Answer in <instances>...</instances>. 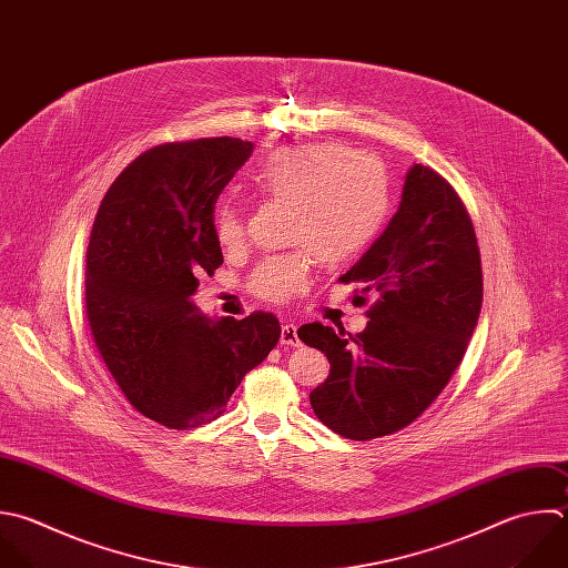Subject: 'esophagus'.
Masks as SVG:
<instances>
[{
  "label": "esophagus",
  "instance_id": "1",
  "mask_svg": "<svg viewBox=\"0 0 568 568\" xmlns=\"http://www.w3.org/2000/svg\"><path fill=\"white\" fill-rule=\"evenodd\" d=\"M280 342L286 346H300V337H297V326L295 324H284L282 326V335Z\"/></svg>",
  "mask_w": 568,
  "mask_h": 568
}]
</instances>
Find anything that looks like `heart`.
<instances>
[{
    "label": "heart",
    "mask_w": 568,
    "mask_h": 568,
    "mask_svg": "<svg viewBox=\"0 0 568 568\" xmlns=\"http://www.w3.org/2000/svg\"><path fill=\"white\" fill-rule=\"evenodd\" d=\"M262 191L288 204V242L304 246L262 262L251 288L273 302L306 288L313 257L335 264L359 253L388 213V180L371 158L335 144L282 149L266 158L257 173ZM244 233V211L224 202L217 213V237L231 246Z\"/></svg>",
    "instance_id": "1"
}]
</instances>
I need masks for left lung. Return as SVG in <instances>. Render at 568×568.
Wrapping results in <instances>:
<instances>
[{
    "instance_id": "8db88e82",
    "label": "left lung",
    "mask_w": 568,
    "mask_h": 568,
    "mask_svg": "<svg viewBox=\"0 0 568 568\" xmlns=\"http://www.w3.org/2000/svg\"><path fill=\"white\" fill-rule=\"evenodd\" d=\"M342 282L377 295L355 337L320 322L297 335L331 373L311 390L320 422L348 439L390 435L417 419L462 362L481 308V264L466 206L433 169L413 164L384 233Z\"/></svg>"
}]
</instances>
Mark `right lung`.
Masks as SVG:
<instances>
[{
  "label": "right lung",
  "instance_id": "add662e5",
  "mask_svg": "<svg viewBox=\"0 0 568 568\" xmlns=\"http://www.w3.org/2000/svg\"><path fill=\"white\" fill-rule=\"evenodd\" d=\"M253 142L213 138L164 144L113 182L87 251V315L98 351L126 399L169 428L220 417L242 377L280 339L273 313L206 317L197 275L222 266L215 202Z\"/></svg>",
  "mask_w": 568,
  "mask_h": 568
}]
</instances>
